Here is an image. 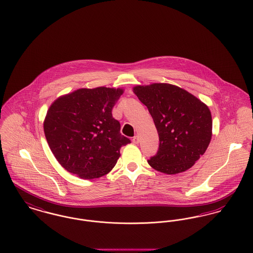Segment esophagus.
I'll use <instances>...</instances> for the list:
<instances>
[{"instance_id": "esophagus-1", "label": "esophagus", "mask_w": 253, "mask_h": 253, "mask_svg": "<svg viewBox=\"0 0 253 253\" xmlns=\"http://www.w3.org/2000/svg\"><path fill=\"white\" fill-rule=\"evenodd\" d=\"M132 142L134 144H136V145H137V144L140 142L139 137H138V136H134V137H133Z\"/></svg>"}]
</instances>
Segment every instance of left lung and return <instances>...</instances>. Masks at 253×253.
Returning <instances> with one entry per match:
<instances>
[{"label":"left lung","mask_w":253,"mask_h":253,"mask_svg":"<svg viewBox=\"0 0 253 253\" xmlns=\"http://www.w3.org/2000/svg\"><path fill=\"white\" fill-rule=\"evenodd\" d=\"M159 134V148L147 163L167 174L186 171L203 155L211 139V114L192 94L169 84L137 85Z\"/></svg>","instance_id":"8db88e82"}]
</instances>
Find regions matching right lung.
I'll return each mask as SVG.
<instances>
[{"label": "right lung", "instance_id": "add662e5", "mask_svg": "<svg viewBox=\"0 0 253 253\" xmlns=\"http://www.w3.org/2000/svg\"><path fill=\"white\" fill-rule=\"evenodd\" d=\"M123 89L82 88L50 106L43 130L52 153L68 172L91 180L109 172L130 140L120 132L112 107Z\"/></svg>", "mask_w": 253, "mask_h": 253}]
</instances>
